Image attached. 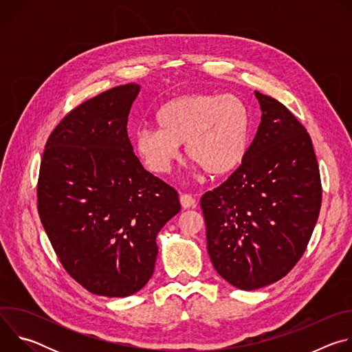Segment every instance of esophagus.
Instances as JSON below:
<instances>
[{
	"mask_svg": "<svg viewBox=\"0 0 352 352\" xmlns=\"http://www.w3.org/2000/svg\"><path fill=\"white\" fill-rule=\"evenodd\" d=\"M179 202H181L184 209H190V208L196 206V199L189 193H182L179 196Z\"/></svg>",
	"mask_w": 352,
	"mask_h": 352,
	"instance_id": "esophagus-1",
	"label": "esophagus"
}]
</instances>
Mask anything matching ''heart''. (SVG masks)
Here are the masks:
<instances>
[{"instance_id":"obj_1","label":"heart","mask_w":352,"mask_h":352,"mask_svg":"<svg viewBox=\"0 0 352 352\" xmlns=\"http://www.w3.org/2000/svg\"><path fill=\"white\" fill-rule=\"evenodd\" d=\"M157 129H139L133 148L144 167L167 174L184 144L185 156L208 175L223 177L245 160L250 114L234 94H185L164 103L155 116Z\"/></svg>"}]
</instances>
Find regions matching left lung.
Masks as SVG:
<instances>
[{
    "mask_svg": "<svg viewBox=\"0 0 352 352\" xmlns=\"http://www.w3.org/2000/svg\"><path fill=\"white\" fill-rule=\"evenodd\" d=\"M255 96L262 118L245 160L200 199L210 261L226 281L245 291L278 281L296 265L322 204L305 126L276 98Z\"/></svg>",
    "mask_w": 352,
    "mask_h": 352,
    "instance_id": "obj_1",
    "label": "left lung"
}]
</instances>
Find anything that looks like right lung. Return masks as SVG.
<instances>
[{
	"label": "right lung",
	"instance_id": "add662e5",
	"mask_svg": "<svg viewBox=\"0 0 352 352\" xmlns=\"http://www.w3.org/2000/svg\"><path fill=\"white\" fill-rule=\"evenodd\" d=\"M140 86L87 100L48 136L37 210L56 254L89 292L124 298L155 270L156 236L181 205L177 190L143 168L126 132Z\"/></svg>",
	"mask_w": 352,
	"mask_h": 352
}]
</instances>
